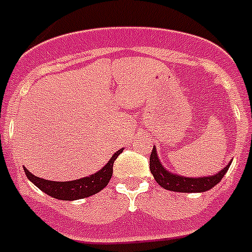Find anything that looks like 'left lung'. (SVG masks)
I'll use <instances>...</instances> for the list:
<instances>
[{
  "label": "left lung",
  "mask_w": 252,
  "mask_h": 252,
  "mask_svg": "<svg viewBox=\"0 0 252 252\" xmlns=\"http://www.w3.org/2000/svg\"><path fill=\"white\" fill-rule=\"evenodd\" d=\"M230 164L224 166L221 171H218L217 174L211 175V177H203V178H188L182 177V175H177L174 173H170L166 170L164 166L161 165L159 158L157 155V148L154 146L153 151L150 155V171L154 175L155 180L158 182L159 186L162 188L168 189V190H173V192H180V193H203L206 190H209L215 186H217L221 182L222 178L227 173Z\"/></svg>",
  "instance_id": "1"
}]
</instances>
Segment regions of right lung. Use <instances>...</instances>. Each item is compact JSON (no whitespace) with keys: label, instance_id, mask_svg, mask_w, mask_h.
<instances>
[{"label":"right lung","instance_id":"add662e5","mask_svg":"<svg viewBox=\"0 0 252 252\" xmlns=\"http://www.w3.org/2000/svg\"><path fill=\"white\" fill-rule=\"evenodd\" d=\"M122 150L124 149L116 151L110 161L107 162L101 170L90 175V177H84L81 179L72 180V182H51V180L35 177L26 168L24 170H25L28 179H30L40 190H43L50 197L60 199V201H75V199H82V198L95 194L103 188H106L111 177H112L113 162L122 153Z\"/></svg>","mask_w":252,"mask_h":252}]
</instances>
